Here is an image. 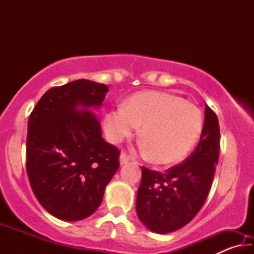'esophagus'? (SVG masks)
I'll return each mask as SVG.
<instances>
[{"mask_svg": "<svg viewBox=\"0 0 254 254\" xmlns=\"http://www.w3.org/2000/svg\"><path fill=\"white\" fill-rule=\"evenodd\" d=\"M128 161H130V157L127 156V153L122 152L121 154H120V163H121V166L127 165Z\"/></svg>", "mask_w": 254, "mask_h": 254, "instance_id": "esophagus-1", "label": "esophagus"}]
</instances>
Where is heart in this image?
Instances as JSON below:
<instances>
[{"label":"heart","mask_w":254,"mask_h":254,"mask_svg":"<svg viewBox=\"0 0 254 254\" xmlns=\"http://www.w3.org/2000/svg\"><path fill=\"white\" fill-rule=\"evenodd\" d=\"M141 126V149L158 163H174L196 144L203 115L192 103L165 92H142L112 107L104 117L109 140L120 143Z\"/></svg>","instance_id":"1"}]
</instances>
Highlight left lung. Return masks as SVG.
Segmentation results:
<instances>
[{"label":"left lung","instance_id":"obj_1","mask_svg":"<svg viewBox=\"0 0 254 254\" xmlns=\"http://www.w3.org/2000/svg\"><path fill=\"white\" fill-rule=\"evenodd\" d=\"M218 153V120L208 105H205L200 140L186 161L165 174L142 167L135 208L143 225L154 233L166 234L188 224L207 198Z\"/></svg>","mask_w":254,"mask_h":254}]
</instances>
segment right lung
Listing matches in <instances>:
<instances>
[{"instance_id": "1", "label": "right lung", "mask_w": 254, "mask_h": 254, "mask_svg": "<svg viewBox=\"0 0 254 254\" xmlns=\"http://www.w3.org/2000/svg\"><path fill=\"white\" fill-rule=\"evenodd\" d=\"M107 92L104 84L70 81L46 92L29 118V182L42 207L59 220L91 216L119 169V149L103 139L91 111Z\"/></svg>"}]
</instances>
